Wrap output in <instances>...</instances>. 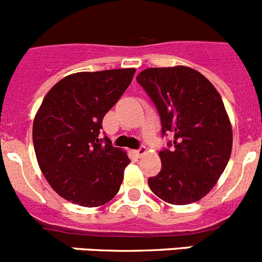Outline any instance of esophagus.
Listing matches in <instances>:
<instances>
[{
	"mask_svg": "<svg viewBox=\"0 0 262 262\" xmlns=\"http://www.w3.org/2000/svg\"><path fill=\"white\" fill-rule=\"evenodd\" d=\"M146 153V148L145 146H140V148L138 149V150H135V154L138 157H141V156H144V154Z\"/></svg>",
	"mask_w": 262,
	"mask_h": 262,
	"instance_id": "1",
	"label": "esophagus"
}]
</instances>
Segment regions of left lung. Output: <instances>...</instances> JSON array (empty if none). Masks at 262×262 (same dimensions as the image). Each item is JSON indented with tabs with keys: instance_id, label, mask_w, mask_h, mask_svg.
<instances>
[{
	"instance_id": "8db88e82",
	"label": "left lung",
	"mask_w": 262,
	"mask_h": 262,
	"mask_svg": "<svg viewBox=\"0 0 262 262\" xmlns=\"http://www.w3.org/2000/svg\"><path fill=\"white\" fill-rule=\"evenodd\" d=\"M157 106L162 135L172 134V150L159 151L162 168L148 184L171 204L203 198L223 175L233 131L223 99L203 74L189 67L148 68L136 77Z\"/></svg>"
}]
</instances>
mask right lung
<instances>
[{
    "label": "right lung",
    "instance_id": "obj_1",
    "mask_svg": "<svg viewBox=\"0 0 262 262\" xmlns=\"http://www.w3.org/2000/svg\"><path fill=\"white\" fill-rule=\"evenodd\" d=\"M135 72L127 68L69 74L45 96L33 121L34 151L46 180L67 201L98 207L118 193L129 158L99 135L104 116Z\"/></svg>",
    "mask_w": 262,
    "mask_h": 262
}]
</instances>
